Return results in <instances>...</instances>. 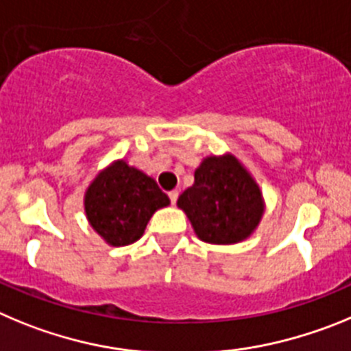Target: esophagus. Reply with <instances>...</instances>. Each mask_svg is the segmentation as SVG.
Segmentation results:
<instances>
[{
	"label": "esophagus",
	"instance_id": "34e87169",
	"mask_svg": "<svg viewBox=\"0 0 351 351\" xmlns=\"http://www.w3.org/2000/svg\"><path fill=\"white\" fill-rule=\"evenodd\" d=\"M168 195H169V201H171V204H175L176 201H178V191L168 192Z\"/></svg>",
	"mask_w": 351,
	"mask_h": 351
}]
</instances>
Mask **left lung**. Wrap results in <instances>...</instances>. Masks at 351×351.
<instances>
[{
	"instance_id": "8db88e82",
	"label": "left lung",
	"mask_w": 351,
	"mask_h": 351,
	"mask_svg": "<svg viewBox=\"0 0 351 351\" xmlns=\"http://www.w3.org/2000/svg\"><path fill=\"white\" fill-rule=\"evenodd\" d=\"M199 239L232 245L252 234L262 217V194L232 156L208 157L195 169L194 185L178 197Z\"/></svg>"
}]
</instances>
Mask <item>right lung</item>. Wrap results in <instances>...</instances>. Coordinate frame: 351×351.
Listing matches in <instances>:
<instances>
[{
  "instance_id": "obj_1",
  "label": "right lung",
  "mask_w": 351,
  "mask_h": 351,
  "mask_svg": "<svg viewBox=\"0 0 351 351\" xmlns=\"http://www.w3.org/2000/svg\"><path fill=\"white\" fill-rule=\"evenodd\" d=\"M169 197L156 180L117 160L96 176L85 192V213L106 243L124 246L138 241L148 220Z\"/></svg>"
}]
</instances>
